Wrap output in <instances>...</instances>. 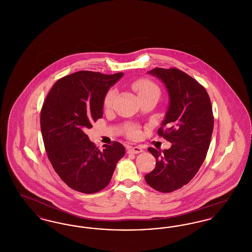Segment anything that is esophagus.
Segmentation results:
<instances>
[{"instance_id":"esophagus-1","label":"esophagus","mask_w":252,"mask_h":252,"mask_svg":"<svg viewBox=\"0 0 252 252\" xmlns=\"http://www.w3.org/2000/svg\"><path fill=\"white\" fill-rule=\"evenodd\" d=\"M143 149L139 146H133V147H128L127 148V153L128 154H139L142 153Z\"/></svg>"}]
</instances>
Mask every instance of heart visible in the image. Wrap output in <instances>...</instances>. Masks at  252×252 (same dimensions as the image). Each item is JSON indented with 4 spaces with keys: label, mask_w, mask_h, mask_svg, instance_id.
<instances>
[{
    "label": "heart",
    "mask_w": 252,
    "mask_h": 252,
    "mask_svg": "<svg viewBox=\"0 0 252 252\" xmlns=\"http://www.w3.org/2000/svg\"><path fill=\"white\" fill-rule=\"evenodd\" d=\"M133 88L135 89V91L137 92V94L140 96V98L146 97L149 95H158L160 94V91L158 89V87L157 86L154 82H152L151 80L148 79H140L137 80L136 82L133 83ZM115 91L114 90H110L108 91V94L105 96L104 99V108H110L112 107L114 98H115ZM127 134L129 137L135 138L139 135V130L136 127H130L127 131Z\"/></svg>",
    "instance_id": "1"
}]
</instances>
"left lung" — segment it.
I'll use <instances>...</instances> for the list:
<instances>
[{
  "label": "left lung",
  "mask_w": 252,
  "mask_h": 252,
  "mask_svg": "<svg viewBox=\"0 0 252 252\" xmlns=\"http://www.w3.org/2000/svg\"><path fill=\"white\" fill-rule=\"evenodd\" d=\"M148 73L167 89L169 107L158 134L172 145L162 151L148 148L156 167L144 179L158 192H174L189 183L203 163L214 129L212 103L203 86L177 68Z\"/></svg>",
  "instance_id": "1"
}]
</instances>
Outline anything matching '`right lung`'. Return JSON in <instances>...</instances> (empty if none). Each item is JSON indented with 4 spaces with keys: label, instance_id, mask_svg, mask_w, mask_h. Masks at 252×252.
I'll use <instances>...</instances> for the list:
<instances>
[{
    "label": "right lung",
    "instance_id": "obj_1",
    "mask_svg": "<svg viewBox=\"0 0 252 252\" xmlns=\"http://www.w3.org/2000/svg\"><path fill=\"white\" fill-rule=\"evenodd\" d=\"M123 74L73 72L54 84L42 105L40 128L49 160L60 179L77 192L94 193L107 187L125 156L120 143L106 144L100 151L85 133L103 117L105 96Z\"/></svg>",
    "mask_w": 252,
    "mask_h": 252
}]
</instances>
